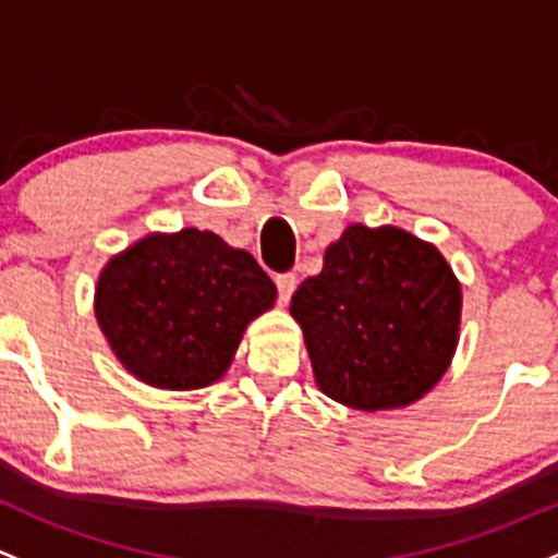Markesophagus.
Masks as SVG:
<instances>
[{
    "label": "esophagus",
    "instance_id": "obj_1",
    "mask_svg": "<svg viewBox=\"0 0 558 558\" xmlns=\"http://www.w3.org/2000/svg\"><path fill=\"white\" fill-rule=\"evenodd\" d=\"M296 283H299V280H296L294 272H283V275H278V278H275V286H278L280 302H289V299L294 296Z\"/></svg>",
    "mask_w": 558,
    "mask_h": 558
}]
</instances>
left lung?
Returning <instances> with one entry per match:
<instances>
[{
	"label": "left lung",
	"instance_id": "1",
	"mask_svg": "<svg viewBox=\"0 0 558 558\" xmlns=\"http://www.w3.org/2000/svg\"><path fill=\"white\" fill-rule=\"evenodd\" d=\"M460 313L441 251L398 227L350 225L291 296L315 383L361 412L420 401L449 368Z\"/></svg>",
	"mask_w": 558,
	"mask_h": 558
}]
</instances>
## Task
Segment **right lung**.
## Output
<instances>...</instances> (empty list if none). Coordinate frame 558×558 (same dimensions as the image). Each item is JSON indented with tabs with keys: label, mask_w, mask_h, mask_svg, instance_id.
Wrapping results in <instances>:
<instances>
[{
	"label": "right lung",
	"mask_w": 558,
	"mask_h": 558,
	"mask_svg": "<svg viewBox=\"0 0 558 558\" xmlns=\"http://www.w3.org/2000/svg\"><path fill=\"white\" fill-rule=\"evenodd\" d=\"M278 289L248 251L195 227L146 234L98 275L96 318L141 383L197 390L230 368L245 326Z\"/></svg>",
	"instance_id": "add662e5"
}]
</instances>
